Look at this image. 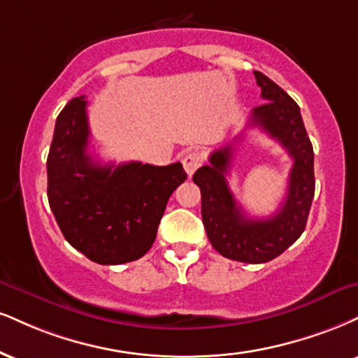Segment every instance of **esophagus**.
Returning a JSON list of instances; mask_svg holds the SVG:
<instances>
[{"label":"esophagus","mask_w":358,"mask_h":358,"mask_svg":"<svg viewBox=\"0 0 358 358\" xmlns=\"http://www.w3.org/2000/svg\"><path fill=\"white\" fill-rule=\"evenodd\" d=\"M182 163H183V168H185V171L188 173V176H192L198 170V168L201 166V163H203V157H201L198 152H190V153L185 155Z\"/></svg>","instance_id":"34e87169"}]
</instances>
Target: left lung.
I'll list each match as a JSON object with an SVG mask.
<instances>
[{"mask_svg":"<svg viewBox=\"0 0 358 358\" xmlns=\"http://www.w3.org/2000/svg\"><path fill=\"white\" fill-rule=\"evenodd\" d=\"M255 73L264 105L252 111L250 124L275 138L294 160L287 198L270 218L243 213L227 182L234 146L215 150L210 165L198 168L193 182L201 192V220L210 243L223 257L245 264H265L282 255L303 234L315 193L313 148L299 105L264 73Z\"/></svg>","mask_w":358,"mask_h":358,"instance_id":"obj_1","label":"left lung"}]
</instances>
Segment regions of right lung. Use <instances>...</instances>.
<instances>
[{
	"label": "right lung",
	"instance_id": "right-lung-1",
	"mask_svg": "<svg viewBox=\"0 0 358 358\" xmlns=\"http://www.w3.org/2000/svg\"><path fill=\"white\" fill-rule=\"evenodd\" d=\"M86 103L73 98L56 118L46 162L48 201L73 248L96 264H127L152 248L168 198L187 173L182 163L94 162L86 152Z\"/></svg>",
	"mask_w": 358,
	"mask_h": 358
}]
</instances>
